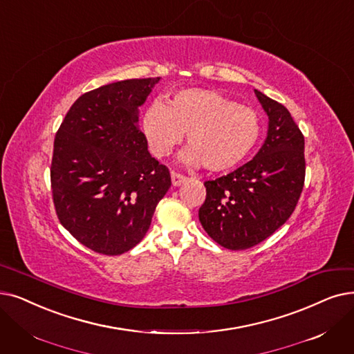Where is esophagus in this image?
I'll list each match as a JSON object with an SVG mask.
<instances>
[{"label":"esophagus","mask_w":354,"mask_h":354,"mask_svg":"<svg viewBox=\"0 0 354 354\" xmlns=\"http://www.w3.org/2000/svg\"><path fill=\"white\" fill-rule=\"evenodd\" d=\"M171 176H172V183H174L175 187L182 185V183H183V182H187V179H188L185 175L178 174V172H175V171L171 174Z\"/></svg>","instance_id":"34e87169"}]
</instances>
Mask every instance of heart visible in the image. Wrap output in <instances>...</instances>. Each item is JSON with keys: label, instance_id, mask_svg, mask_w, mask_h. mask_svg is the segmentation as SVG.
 <instances>
[{"label": "heart", "instance_id": "obj_1", "mask_svg": "<svg viewBox=\"0 0 354 354\" xmlns=\"http://www.w3.org/2000/svg\"><path fill=\"white\" fill-rule=\"evenodd\" d=\"M142 129L158 158L171 155L188 133L183 160L223 172L248 159L262 136V120L256 110L217 91L189 88L175 92L167 104L151 102Z\"/></svg>", "mask_w": 354, "mask_h": 354}]
</instances>
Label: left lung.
<instances>
[{
  "label": "left lung",
  "mask_w": 354,
  "mask_h": 354,
  "mask_svg": "<svg viewBox=\"0 0 354 354\" xmlns=\"http://www.w3.org/2000/svg\"><path fill=\"white\" fill-rule=\"evenodd\" d=\"M269 117L265 145L234 172L205 180L198 217L208 236L230 250L262 243L294 212L305 180L304 134L286 106L254 89Z\"/></svg>",
  "instance_id": "1"
}]
</instances>
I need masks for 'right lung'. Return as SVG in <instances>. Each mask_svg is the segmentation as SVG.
<instances>
[{
  "instance_id": "right-lung-1",
  "label": "right lung",
  "mask_w": 354,
  "mask_h": 354,
  "mask_svg": "<svg viewBox=\"0 0 354 354\" xmlns=\"http://www.w3.org/2000/svg\"><path fill=\"white\" fill-rule=\"evenodd\" d=\"M159 80H126L85 92L55 136L56 215L95 253L117 256L139 244L172 185L169 169L150 156L137 127V109Z\"/></svg>"
}]
</instances>
